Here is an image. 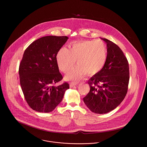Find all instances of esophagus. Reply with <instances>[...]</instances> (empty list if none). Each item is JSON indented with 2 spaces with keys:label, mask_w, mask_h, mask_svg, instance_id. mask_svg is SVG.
<instances>
[{
  "label": "esophagus",
  "mask_w": 147,
  "mask_h": 147,
  "mask_svg": "<svg viewBox=\"0 0 147 147\" xmlns=\"http://www.w3.org/2000/svg\"><path fill=\"white\" fill-rule=\"evenodd\" d=\"M78 84V83H72L71 84H70V87H73V86H75V85H77Z\"/></svg>",
  "instance_id": "34e87169"
}]
</instances>
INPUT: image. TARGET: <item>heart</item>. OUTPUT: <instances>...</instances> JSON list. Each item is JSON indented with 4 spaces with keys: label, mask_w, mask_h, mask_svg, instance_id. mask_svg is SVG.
<instances>
[{
    "label": "heart",
    "mask_w": 147,
    "mask_h": 147,
    "mask_svg": "<svg viewBox=\"0 0 147 147\" xmlns=\"http://www.w3.org/2000/svg\"><path fill=\"white\" fill-rule=\"evenodd\" d=\"M107 48L102 40H88L74 42L71 49L62 47L57 56L59 68L67 72L76 64H79L71 69L65 78L74 82L82 80L87 75H93L100 72L105 65Z\"/></svg>",
    "instance_id": "b5f03b06"
}]
</instances>
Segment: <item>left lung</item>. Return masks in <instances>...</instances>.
<instances>
[{
  "label": "left lung",
  "instance_id": "obj_1",
  "mask_svg": "<svg viewBox=\"0 0 147 147\" xmlns=\"http://www.w3.org/2000/svg\"><path fill=\"white\" fill-rule=\"evenodd\" d=\"M107 44V57L102 69L89 79L90 91L83 98L92 112L105 114L122 102L129 79L128 62L122 50L114 42L101 38Z\"/></svg>",
  "mask_w": 147,
  "mask_h": 147
}]
</instances>
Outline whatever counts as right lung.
<instances>
[{"label": "right lung", "instance_id": "1", "mask_svg": "<svg viewBox=\"0 0 147 147\" xmlns=\"http://www.w3.org/2000/svg\"><path fill=\"white\" fill-rule=\"evenodd\" d=\"M67 36H49L32 42L25 50L19 65L21 89L28 105L40 113L52 111L69 88L59 72L57 55L66 42Z\"/></svg>", "mask_w": 147, "mask_h": 147}]
</instances>
